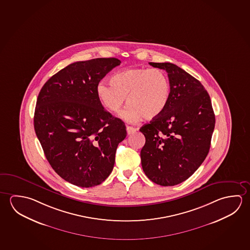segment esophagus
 I'll return each instance as SVG.
<instances>
[{"mask_svg":"<svg viewBox=\"0 0 250 250\" xmlns=\"http://www.w3.org/2000/svg\"><path fill=\"white\" fill-rule=\"evenodd\" d=\"M126 131L127 133L130 135V134H132V133H134L136 131H137V129L136 128H134V127H131V126H127L126 127Z\"/></svg>","mask_w":250,"mask_h":250,"instance_id":"1","label":"esophagus"}]
</instances>
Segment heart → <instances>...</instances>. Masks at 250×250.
<instances>
[{
	"label": "heart",
	"instance_id": "1",
	"mask_svg": "<svg viewBox=\"0 0 250 250\" xmlns=\"http://www.w3.org/2000/svg\"><path fill=\"white\" fill-rule=\"evenodd\" d=\"M110 83L111 85L104 81L99 83L97 97L110 112L119 111L126 98L128 104L120 117L128 123H136L143 117L146 119L159 117L170 99L169 78L160 69H128L114 74Z\"/></svg>",
	"mask_w": 250,
	"mask_h": 250
}]
</instances>
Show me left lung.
I'll return each mask as SVG.
<instances>
[{
	"label": "left lung",
	"mask_w": 250,
	"mask_h": 250,
	"mask_svg": "<svg viewBox=\"0 0 250 250\" xmlns=\"http://www.w3.org/2000/svg\"><path fill=\"white\" fill-rule=\"evenodd\" d=\"M167 72L171 94L164 111L139 131L146 137L140 157L148 179L170 187L196 171L208 153L215 117L204 86L171 62H149Z\"/></svg>",
	"instance_id": "1"
}]
</instances>
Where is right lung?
Segmentation results:
<instances>
[{
    "instance_id": "add662e5",
    "label": "right lung",
    "mask_w": 250,
    "mask_h": 250,
    "mask_svg": "<svg viewBox=\"0 0 250 250\" xmlns=\"http://www.w3.org/2000/svg\"><path fill=\"white\" fill-rule=\"evenodd\" d=\"M121 62L96 58L76 62L42 86L34 127L46 159L63 180L81 188L102 183L110 175L126 127L103 107L97 85Z\"/></svg>"
}]
</instances>
